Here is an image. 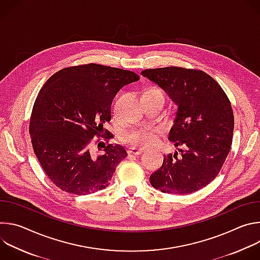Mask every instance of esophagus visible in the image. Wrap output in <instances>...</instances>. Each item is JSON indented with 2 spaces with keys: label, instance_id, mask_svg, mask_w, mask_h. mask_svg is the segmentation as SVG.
<instances>
[{
  "label": "esophagus",
  "instance_id": "obj_1",
  "mask_svg": "<svg viewBox=\"0 0 260 260\" xmlns=\"http://www.w3.org/2000/svg\"><path fill=\"white\" fill-rule=\"evenodd\" d=\"M142 149H139V148H132L127 151L128 155H140L142 153Z\"/></svg>",
  "mask_w": 260,
  "mask_h": 260
}]
</instances>
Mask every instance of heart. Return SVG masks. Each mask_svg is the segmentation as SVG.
Instances as JSON below:
<instances>
[{
	"instance_id": "obj_1",
	"label": "heart",
	"mask_w": 260,
	"mask_h": 260,
	"mask_svg": "<svg viewBox=\"0 0 260 260\" xmlns=\"http://www.w3.org/2000/svg\"><path fill=\"white\" fill-rule=\"evenodd\" d=\"M145 91L160 93L166 98L165 91L159 87H149ZM158 139V129L154 127L135 128L124 135V142L133 147H151Z\"/></svg>"
}]
</instances>
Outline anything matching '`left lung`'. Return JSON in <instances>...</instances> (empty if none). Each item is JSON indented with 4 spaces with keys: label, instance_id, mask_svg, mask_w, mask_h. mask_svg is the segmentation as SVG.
Listing matches in <instances>:
<instances>
[{
    "label": "left lung",
    "instance_id": "left-lung-1",
    "mask_svg": "<svg viewBox=\"0 0 260 260\" xmlns=\"http://www.w3.org/2000/svg\"><path fill=\"white\" fill-rule=\"evenodd\" d=\"M142 75L160 86L177 104L169 140L179 151L164 156L150 176L152 186L165 193L188 194L213 181L230 153L234 112L224 90L207 73L197 69H147Z\"/></svg>",
    "mask_w": 260,
    "mask_h": 260
}]
</instances>
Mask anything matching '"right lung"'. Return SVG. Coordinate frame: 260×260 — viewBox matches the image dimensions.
<instances>
[{"mask_svg":"<svg viewBox=\"0 0 260 260\" xmlns=\"http://www.w3.org/2000/svg\"><path fill=\"white\" fill-rule=\"evenodd\" d=\"M139 78L132 71L87 63L61 69L45 82L32 107L29 135L37 158L59 189L84 196L110 184L127 153L109 143L112 134L103 124L111 120L119 89ZM95 135L107 142L100 156L91 148Z\"/></svg>","mask_w":260,"mask_h":260,"instance_id":"obj_1","label":"right lung"}]
</instances>
